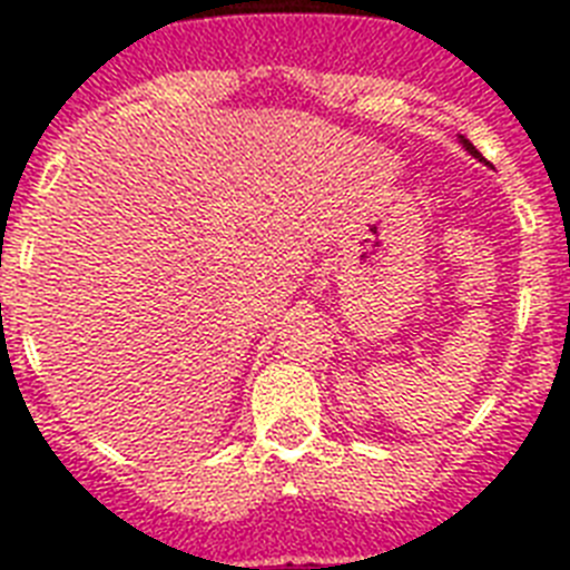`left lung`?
Masks as SVG:
<instances>
[{
  "instance_id": "1",
  "label": "left lung",
  "mask_w": 570,
  "mask_h": 570,
  "mask_svg": "<svg viewBox=\"0 0 570 570\" xmlns=\"http://www.w3.org/2000/svg\"><path fill=\"white\" fill-rule=\"evenodd\" d=\"M460 142H462V148H465V150H468V154H471V156H473V159H482V154H480V150L473 148V145H471V142H468L465 136H460Z\"/></svg>"
}]
</instances>
